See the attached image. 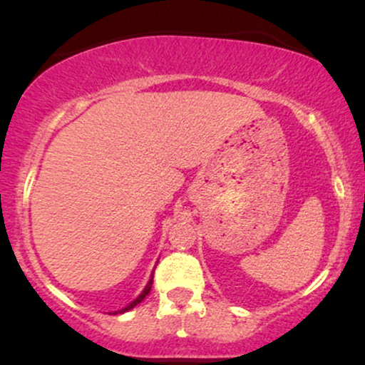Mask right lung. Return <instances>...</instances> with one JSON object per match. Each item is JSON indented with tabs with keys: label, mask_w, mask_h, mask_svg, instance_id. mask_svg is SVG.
Listing matches in <instances>:
<instances>
[{
	"label": "right lung",
	"mask_w": 365,
	"mask_h": 365,
	"mask_svg": "<svg viewBox=\"0 0 365 365\" xmlns=\"http://www.w3.org/2000/svg\"><path fill=\"white\" fill-rule=\"evenodd\" d=\"M150 287H153V278H150V279H149V283H148V284H145L144 292H142V293H140V295H139V297H137V299H135V300H133V302H130V304L127 305V307H125V309H121V311H116V312H113V314H123V312H128V311H130V309H133V307H135V305H137V304H140V302H142V300H144V299H145V297H148V293L150 292Z\"/></svg>",
	"instance_id": "right-lung-1"
}]
</instances>
